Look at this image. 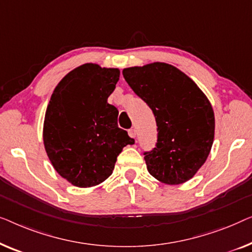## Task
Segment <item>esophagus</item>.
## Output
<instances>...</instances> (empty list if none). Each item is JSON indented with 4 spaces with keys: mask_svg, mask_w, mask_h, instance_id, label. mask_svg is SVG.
<instances>
[{
    "mask_svg": "<svg viewBox=\"0 0 252 252\" xmlns=\"http://www.w3.org/2000/svg\"><path fill=\"white\" fill-rule=\"evenodd\" d=\"M127 133H129V136H130L131 138L136 137V130H134L133 127H131V129L127 130Z\"/></svg>",
    "mask_w": 252,
    "mask_h": 252,
    "instance_id": "34e87169",
    "label": "esophagus"
}]
</instances>
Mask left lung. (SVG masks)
Instances as JSON below:
<instances>
[{
    "mask_svg": "<svg viewBox=\"0 0 252 252\" xmlns=\"http://www.w3.org/2000/svg\"><path fill=\"white\" fill-rule=\"evenodd\" d=\"M122 74L157 120V144L144 152L148 172L169 185L187 182L214 143L215 116L208 98L186 74L164 63L130 67Z\"/></svg>",
    "mask_w": 252,
    "mask_h": 252,
    "instance_id": "1",
    "label": "left lung"
}]
</instances>
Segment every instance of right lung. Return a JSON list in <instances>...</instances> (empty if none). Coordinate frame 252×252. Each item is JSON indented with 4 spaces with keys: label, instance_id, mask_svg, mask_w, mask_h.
<instances>
[{
    "label": "right lung",
    "instance_id": "add662e5",
    "mask_svg": "<svg viewBox=\"0 0 252 252\" xmlns=\"http://www.w3.org/2000/svg\"><path fill=\"white\" fill-rule=\"evenodd\" d=\"M120 70L84 63L56 87L45 113L43 140L63 178L91 187L112 175L122 148L134 144L118 126L119 111L107 102Z\"/></svg>",
    "mask_w": 252,
    "mask_h": 252
}]
</instances>
